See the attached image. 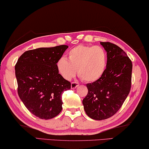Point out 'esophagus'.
<instances>
[{
    "mask_svg": "<svg viewBox=\"0 0 149 149\" xmlns=\"http://www.w3.org/2000/svg\"><path fill=\"white\" fill-rule=\"evenodd\" d=\"M79 84L78 83V82H72L71 83V88L72 89H74L76 88L77 86H79Z\"/></svg>",
    "mask_w": 149,
    "mask_h": 149,
    "instance_id": "34e87169",
    "label": "esophagus"
}]
</instances>
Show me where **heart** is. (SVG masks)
Returning <instances> with one entry per match:
<instances>
[{
    "label": "heart",
    "instance_id": "heart-1",
    "mask_svg": "<svg viewBox=\"0 0 149 149\" xmlns=\"http://www.w3.org/2000/svg\"><path fill=\"white\" fill-rule=\"evenodd\" d=\"M69 61L61 57L57 63V70L63 79L69 80L77 72L88 82L97 81L106 71L108 55L100 46L79 45L68 53Z\"/></svg>",
    "mask_w": 149,
    "mask_h": 149
}]
</instances>
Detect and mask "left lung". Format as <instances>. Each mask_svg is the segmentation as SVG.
<instances>
[{
    "mask_svg": "<svg viewBox=\"0 0 149 149\" xmlns=\"http://www.w3.org/2000/svg\"><path fill=\"white\" fill-rule=\"evenodd\" d=\"M107 52L106 71L100 79L86 84L88 94L82 100L90 118L102 120L117 113L130 93L132 62L126 53L110 42H100Z\"/></svg>",
    "mask_w": 149,
    "mask_h": 149,
    "instance_id": "1",
    "label": "left lung"
}]
</instances>
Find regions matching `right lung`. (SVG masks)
Wrapping results in <instances>:
<instances>
[{"label":"right lung","mask_w":149,"mask_h":149,"mask_svg":"<svg viewBox=\"0 0 149 149\" xmlns=\"http://www.w3.org/2000/svg\"><path fill=\"white\" fill-rule=\"evenodd\" d=\"M69 46L26 51L15 65L18 94L26 108L38 118L49 119L62 110V95L70 82L58 74V60Z\"/></svg>","instance_id":"obj_1"}]
</instances>
